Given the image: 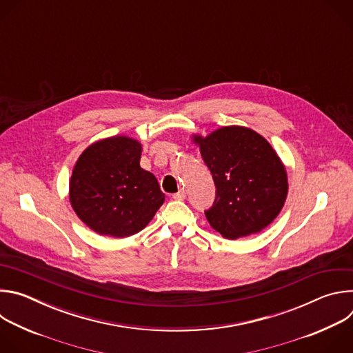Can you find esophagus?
Listing matches in <instances>:
<instances>
[{
    "instance_id": "esophagus-1",
    "label": "esophagus",
    "mask_w": 353,
    "mask_h": 353,
    "mask_svg": "<svg viewBox=\"0 0 353 353\" xmlns=\"http://www.w3.org/2000/svg\"><path fill=\"white\" fill-rule=\"evenodd\" d=\"M173 198H174V199H177V201H183V199L185 198V191H184V190H180L179 192L173 194Z\"/></svg>"
}]
</instances>
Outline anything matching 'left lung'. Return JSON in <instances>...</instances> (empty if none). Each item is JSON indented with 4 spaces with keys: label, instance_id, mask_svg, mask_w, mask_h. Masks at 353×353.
Listing matches in <instances>:
<instances>
[{
    "label": "left lung",
    "instance_id": "8db88e82",
    "mask_svg": "<svg viewBox=\"0 0 353 353\" xmlns=\"http://www.w3.org/2000/svg\"><path fill=\"white\" fill-rule=\"evenodd\" d=\"M215 183V201L205 216L226 239L261 232L281 212L286 194L285 166L256 131L232 125L207 138L194 137Z\"/></svg>",
    "mask_w": 353,
    "mask_h": 353
}]
</instances>
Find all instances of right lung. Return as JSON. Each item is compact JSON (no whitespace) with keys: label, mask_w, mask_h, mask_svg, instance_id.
<instances>
[{"label":"right lung","mask_w":353,"mask_h":353,"mask_svg":"<svg viewBox=\"0 0 353 353\" xmlns=\"http://www.w3.org/2000/svg\"><path fill=\"white\" fill-rule=\"evenodd\" d=\"M141 143L128 137L97 141L79 157L70 201L79 219L99 234L127 237L142 230L162 207L157 177L139 166Z\"/></svg>","instance_id":"add662e5"}]
</instances>
